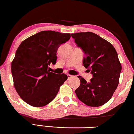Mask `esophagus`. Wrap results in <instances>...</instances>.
I'll use <instances>...</instances> for the list:
<instances>
[{"label": "esophagus", "mask_w": 134, "mask_h": 134, "mask_svg": "<svg viewBox=\"0 0 134 134\" xmlns=\"http://www.w3.org/2000/svg\"><path fill=\"white\" fill-rule=\"evenodd\" d=\"M67 76H68V80H69L70 79H71V78H72V77H73L72 76L70 75V74H68Z\"/></svg>", "instance_id": "obj_1"}]
</instances>
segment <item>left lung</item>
I'll list each match as a JSON object with an SVG mask.
<instances>
[{
  "label": "left lung",
  "instance_id": "obj_1",
  "mask_svg": "<svg viewBox=\"0 0 134 134\" xmlns=\"http://www.w3.org/2000/svg\"><path fill=\"white\" fill-rule=\"evenodd\" d=\"M77 47L86 57L83 64L93 78L87 83L82 77L75 90L77 97L86 105L98 107L109 100L118 86L122 66L114 47L90 32L71 34Z\"/></svg>",
  "mask_w": 134,
  "mask_h": 134
}]
</instances>
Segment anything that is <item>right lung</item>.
<instances>
[{
  "mask_svg": "<svg viewBox=\"0 0 134 134\" xmlns=\"http://www.w3.org/2000/svg\"><path fill=\"white\" fill-rule=\"evenodd\" d=\"M70 34L43 31L21 42L11 64L13 85L21 98L34 107L48 105L55 98L66 74L48 70L55 64L60 45L70 40Z\"/></svg>",
  "mask_w": 134,
  "mask_h": 134,
  "instance_id": "1",
  "label": "right lung"
}]
</instances>
